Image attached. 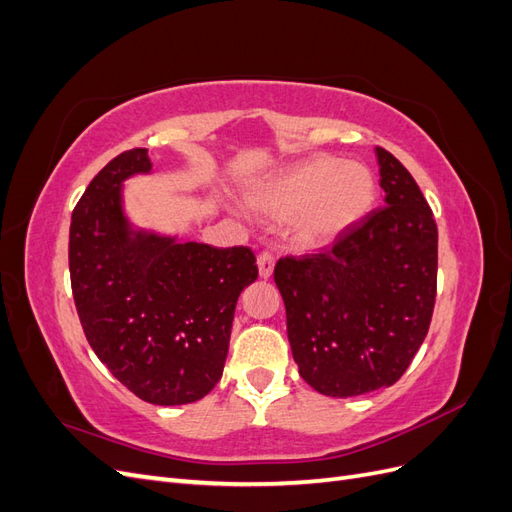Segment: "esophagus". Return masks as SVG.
Here are the masks:
<instances>
[{
	"label": "esophagus",
	"instance_id": "esophagus-1",
	"mask_svg": "<svg viewBox=\"0 0 512 512\" xmlns=\"http://www.w3.org/2000/svg\"><path fill=\"white\" fill-rule=\"evenodd\" d=\"M273 267H275V258L271 252H262L258 256V273L262 280H269V277L273 275Z\"/></svg>",
	"mask_w": 512,
	"mask_h": 512
}]
</instances>
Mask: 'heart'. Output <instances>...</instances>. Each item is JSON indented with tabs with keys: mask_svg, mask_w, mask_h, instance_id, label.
Wrapping results in <instances>:
<instances>
[{
	"mask_svg": "<svg viewBox=\"0 0 512 512\" xmlns=\"http://www.w3.org/2000/svg\"><path fill=\"white\" fill-rule=\"evenodd\" d=\"M376 181L359 162L314 156L245 188V205L273 220H286L292 243L303 250L331 245L371 209Z\"/></svg>",
	"mask_w": 512,
	"mask_h": 512,
	"instance_id": "1",
	"label": "heart"
}]
</instances>
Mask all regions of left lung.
Wrapping results in <instances>:
<instances>
[{
	"label": "left lung",
	"instance_id": "left-lung-1",
	"mask_svg": "<svg viewBox=\"0 0 512 512\" xmlns=\"http://www.w3.org/2000/svg\"><path fill=\"white\" fill-rule=\"evenodd\" d=\"M382 209L329 252L282 258L275 284L301 378L329 397L395 384L429 331L438 280V226L412 175L376 147Z\"/></svg>",
	"mask_w": 512,
	"mask_h": 512
}]
</instances>
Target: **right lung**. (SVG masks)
<instances>
[{
    "label": "right lung",
    "instance_id": "obj_1",
    "mask_svg": "<svg viewBox=\"0 0 512 512\" xmlns=\"http://www.w3.org/2000/svg\"><path fill=\"white\" fill-rule=\"evenodd\" d=\"M147 149L108 162L72 213L70 280L89 346L143 401L183 406L222 378L250 247L179 241L130 222L123 183L151 175Z\"/></svg>",
    "mask_w": 512,
    "mask_h": 512
}]
</instances>
